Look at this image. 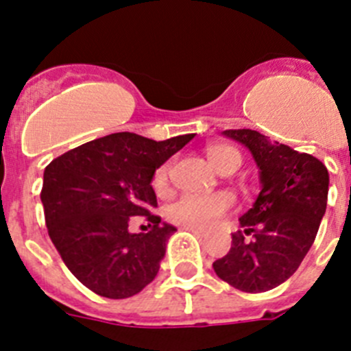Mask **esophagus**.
<instances>
[{
    "mask_svg": "<svg viewBox=\"0 0 351 351\" xmlns=\"http://www.w3.org/2000/svg\"><path fill=\"white\" fill-rule=\"evenodd\" d=\"M182 228H184V230H188V232H191V234H195V235H198V237H206V230H202V228H195V226H182Z\"/></svg>",
    "mask_w": 351,
    "mask_h": 351,
    "instance_id": "34e87169",
    "label": "esophagus"
}]
</instances>
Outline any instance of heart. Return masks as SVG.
I'll return each mask as SVG.
<instances>
[{
    "label": "heart",
    "instance_id": "1",
    "mask_svg": "<svg viewBox=\"0 0 351 351\" xmlns=\"http://www.w3.org/2000/svg\"><path fill=\"white\" fill-rule=\"evenodd\" d=\"M207 158L214 169L223 172L225 169H237L241 163V154L235 147L225 144H214L207 147ZM170 163L158 167L153 176V188L156 191H165L169 184ZM235 200L226 191L214 193H184L167 206V218L176 225L209 228L214 223L230 213Z\"/></svg>",
    "mask_w": 351,
    "mask_h": 351
}]
</instances>
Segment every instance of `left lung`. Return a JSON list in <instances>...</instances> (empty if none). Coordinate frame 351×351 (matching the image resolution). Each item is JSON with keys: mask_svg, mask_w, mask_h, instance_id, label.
Segmentation results:
<instances>
[{"mask_svg": "<svg viewBox=\"0 0 351 351\" xmlns=\"http://www.w3.org/2000/svg\"><path fill=\"white\" fill-rule=\"evenodd\" d=\"M223 133L250 149L260 167L262 191L239 219L243 230L232 234L230 251L213 267L237 290L260 293L285 283L308 255L327 209L328 172L318 158L255 130Z\"/></svg>", "mask_w": 351, "mask_h": 351, "instance_id": "left-lung-1", "label": "left lung"}]
</instances>
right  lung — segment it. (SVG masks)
Returning <instances> with one entry per match:
<instances>
[{"mask_svg": "<svg viewBox=\"0 0 351 351\" xmlns=\"http://www.w3.org/2000/svg\"><path fill=\"white\" fill-rule=\"evenodd\" d=\"M195 133L151 141L121 132L54 158L43 172L42 198L49 237L77 280L107 299H128L156 278L176 228L158 207L153 176ZM149 223L132 234L133 219Z\"/></svg>", "mask_w": 351, "mask_h": 351, "instance_id": "1", "label": "right lung"}]
</instances>
